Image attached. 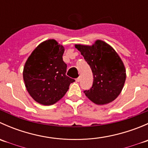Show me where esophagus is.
Returning <instances> with one entry per match:
<instances>
[{"mask_svg": "<svg viewBox=\"0 0 148 148\" xmlns=\"http://www.w3.org/2000/svg\"><path fill=\"white\" fill-rule=\"evenodd\" d=\"M80 79H81V78H80V77H78L77 79H76V82H79Z\"/></svg>", "mask_w": 148, "mask_h": 148, "instance_id": "34e87169", "label": "esophagus"}]
</instances>
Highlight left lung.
I'll use <instances>...</instances> for the list:
<instances>
[{
	"label": "left lung",
	"mask_w": 148,
	"mask_h": 148,
	"mask_svg": "<svg viewBox=\"0 0 148 148\" xmlns=\"http://www.w3.org/2000/svg\"><path fill=\"white\" fill-rule=\"evenodd\" d=\"M93 74V84L84 92L88 99L98 105L114 101L122 92L126 69L118 53L110 44L97 40L92 45L75 44Z\"/></svg>",
	"instance_id": "obj_1"
}]
</instances>
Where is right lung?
Masks as SVG:
<instances>
[{"instance_id": "add662e5", "label": "right lung", "mask_w": 148, "mask_h": 148, "mask_svg": "<svg viewBox=\"0 0 148 148\" xmlns=\"http://www.w3.org/2000/svg\"><path fill=\"white\" fill-rule=\"evenodd\" d=\"M64 52V47L56 40H46L33 51L25 63V86L31 97L39 104L51 105L57 102L74 82L66 75Z\"/></svg>"}]
</instances>
